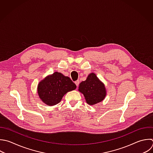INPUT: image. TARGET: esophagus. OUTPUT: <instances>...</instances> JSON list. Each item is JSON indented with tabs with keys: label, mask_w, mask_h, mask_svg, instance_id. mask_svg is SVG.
<instances>
[{
	"label": "esophagus",
	"mask_w": 153,
	"mask_h": 153,
	"mask_svg": "<svg viewBox=\"0 0 153 153\" xmlns=\"http://www.w3.org/2000/svg\"><path fill=\"white\" fill-rule=\"evenodd\" d=\"M75 84H76V86H78V85H79V80L76 81L75 82Z\"/></svg>",
	"instance_id": "1"
}]
</instances>
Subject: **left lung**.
<instances>
[{"mask_svg":"<svg viewBox=\"0 0 153 153\" xmlns=\"http://www.w3.org/2000/svg\"><path fill=\"white\" fill-rule=\"evenodd\" d=\"M78 90L84 94L87 103L90 105L102 102L106 95L105 85L94 73L89 74L86 80L79 84Z\"/></svg>","mask_w":153,"mask_h":153,"instance_id":"obj_1","label":"left lung"}]
</instances>
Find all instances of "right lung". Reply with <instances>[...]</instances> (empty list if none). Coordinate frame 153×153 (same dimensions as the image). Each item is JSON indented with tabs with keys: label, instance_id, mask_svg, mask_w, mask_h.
Masks as SVG:
<instances>
[{
	"label": "right lung",
	"instance_id": "1",
	"mask_svg": "<svg viewBox=\"0 0 153 153\" xmlns=\"http://www.w3.org/2000/svg\"><path fill=\"white\" fill-rule=\"evenodd\" d=\"M76 88V85L69 77L55 72L39 83L38 93L44 103L48 106H54L61 101L65 94Z\"/></svg>",
	"mask_w": 153,
	"mask_h": 153
}]
</instances>
